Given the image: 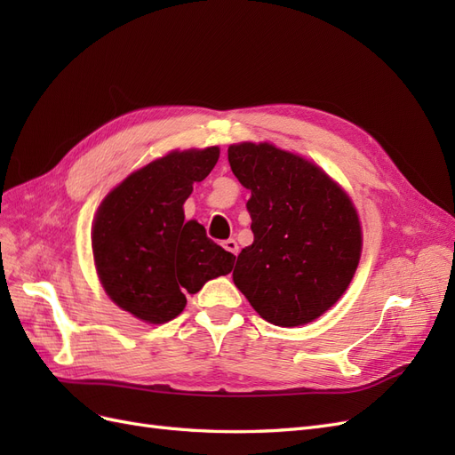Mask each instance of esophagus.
Here are the masks:
<instances>
[{
    "label": "esophagus",
    "mask_w": 455,
    "mask_h": 455,
    "mask_svg": "<svg viewBox=\"0 0 455 455\" xmlns=\"http://www.w3.org/2000/svg\"><path fill=\"white\" fill-rule=\"evenodd\" d=\"M222 246H224V249H226L229 254H233V256H237V254H239V244H237V241H235V239H228V241H224V243H222Z\"/></svg>",
    "instance_id": "1"
}]
</instances>
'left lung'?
<instances>
[{"mask_svg": "<svg viewBox=\"0 0 455 455\" xmlns=\"http://www.w3.org/2000/svg\"><path fill=\"white\" fill-rule=\"evenodd\" d=\"M254 243L241 251L233 283L261 319L307 324L347 291L361 259L363 231L349 196L315 163L273 144L228 149Z\"/></svg>", "mask_w": 455, "mask_h": 455, "instance_id": "left-lung-1", "label": "left lung"}]
</instances>
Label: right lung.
I'll return each mask as SVG.
<instances>
[{"label": "right lung", "mask_w": 455, "mask_h": 455, "mask_svg": "<svg viewBox=\"0 0 455 455\" xmlns=\"http://www.w3.org/2000/svg\"><path fill=\"white\" fill-rule=\"evenodd\" d=\"M220 148L171 151L127 176L96 212L92 254L106 294L149 324L172 321L186 294L228 275L235 256L206 237L204 228L184 222V203L204 180Z\"/></svg>", "instance_id": "add662e5"}]
</instances>
